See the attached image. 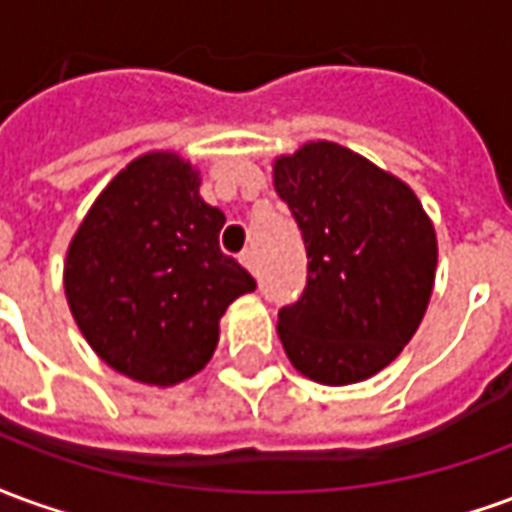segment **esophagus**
Segmentation results:
<instances>
[{
	"label": "esophagus",
	"instance_id": "obj_1",
	"mask_svg": "<svg viewBox=\"0 0 512 512\" xmlns=\"http://www.w3.org/2000/svg\"><path fill=\"white\" fill-rule=\"evenodd\" d=\"M241 266H244L246 271H249V274H257L255 252H249V249H246V252H241Z\"/></svg>",
	"mask_w": 512,
	"mask_h": 512
}]
</instances>
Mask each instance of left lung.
<instances>
[{
	"mask_svg": "<svg viewBox=\"0 0 512 512\" xmlns=\"http://www.w3.org/2000/svg\"><path fill=\"white\" fill-rule=\"evenodd\" d=\"M274 189L307 249V288L279 310L290 365L326 386L365 381L428 310L439 244L414 189L337 142L274 158Z\"/></svg>",
	"mask_w": 512,
	"mask_h": 512,
	"instance_id": "left-lung-1",
	"label": "left lung"
}]
</instances>
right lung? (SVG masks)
<instances>
[{"label": "right lung", "instance_id": "obj_1", "mask_svg": "<svg viewBox=\"0 0 512 512\" xmlns=\"http://www.w3.org/2000/svg\"><path fill=\"white\" fill-rule=\"evenodd\" d=\"M224 213L200 197V172L153 150L109 180L71 238L65 299L84 340L139 384L200 373L219 321L255 279L219 249Z\"/></svg>", "mask_w": 512, "mask_h": 512}]
</instances>
